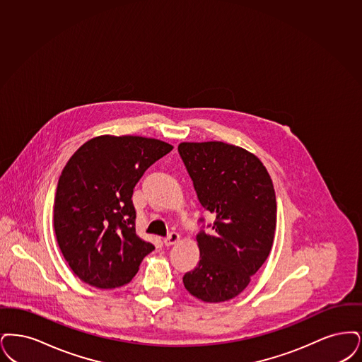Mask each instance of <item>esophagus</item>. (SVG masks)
<instances>
[{"mask_svg":"<svg viewBox=\"0 0 362 362\" xmlns=\"http://www.w3.org/2000/svg\"><path fill=\"white\" fill-rule=\"evenodd\" d=\"M178 240H180V235H178L177 233H170L169 235L163 239V243H165L166 246H172L174 243H177Z\"/></svg>","mask_w":362,"mask_h":362,"instance_id":"esophagus-1","label":"esophagus"}]
</instances>
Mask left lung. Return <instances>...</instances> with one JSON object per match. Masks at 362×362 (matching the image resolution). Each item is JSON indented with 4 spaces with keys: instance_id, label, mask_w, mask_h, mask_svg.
I'll return each instance as SVG.
<instances>
[{
    "instance_id": "8db88e82",
    "label": "left lung",
    "mask_w": 362,
    "mask_h": 362,
    "mask_svg": "<svg viewBox=\"0 0 362 362\" xmlns=\"http://www.w3.org/2000/svg\"><path fill=\"white\" fill-rule=\"evenodd\" d=\"M178 154L199 203L215 216L214 224L199 221L200 261L182 281L190 295L206 303L233 299L272 249L277 215L273 182L258 158L233 144L180 143Z\"/></svg>"
}]
</instances>
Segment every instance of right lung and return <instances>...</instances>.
Segmentation results:
<instances>
[{
    "instance_id": "add662e5",
    "label": "right lung",
    "mask_w": 362,
    "mask_h": 362,
    "mask_svg": "<svg viewBox=\"0 0 362 362\" xmlns=\"http://www.w3.org/2000/svg\"><path fill=\"white\" fill-rule=\"evenodd\" d=\"M173 146L141 136L93 138L58 181L54 228L69 267L83 283L112 289L129 283L156 247L136 235L134 188Z\"/></svg>"
}]
</instances>
